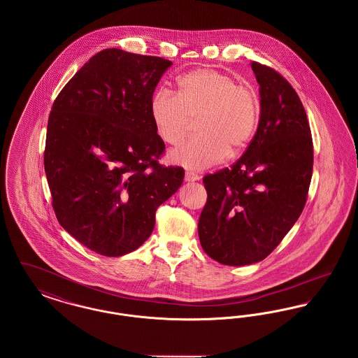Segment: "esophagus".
Listing matches in <instances>:
<instances>
[{"label": "esophagus", "instance_id": "34e87169", "mask_svg": "<svg viewBox=\"0 0 358 358\" xmlns=\"http://www.w3.org/2000/svg\"><path fill=\"white\" fill-rule=\"evenodd\" d=\"M197 180H199V176H197V174L190 173V171L185 173V181H187V182H194V181H197Z\"/></svg>", "mask_w": 358, "mask_h": 358}]
</instances>
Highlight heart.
I'll return each mask as SVG.
<instances>
[{"instance_id": "b5f03b06", "label": "heart", "mask_w": 358, "mask_h": 358, "mask_svg": "<svg viewBox=\"0 0 358 358\" xmlns=\"http://www.w3.org/2000/svg\"><path fill=\"white\" fill-rule=\"evenodd\" d=\"M157 134L169 145L182 142L192 122L194 138L169 153V161L189 171H204L225 154L241 153L251 142L259 120V99L251 88L216 69H197L177 82V96L157 91L150 99Z\"/></svg>"}]
</instances>
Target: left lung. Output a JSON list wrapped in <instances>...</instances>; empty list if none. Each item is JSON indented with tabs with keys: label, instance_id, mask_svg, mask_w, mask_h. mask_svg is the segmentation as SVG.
I'll use <instances>...</instances> for the list:
<instances>
[{
	"label": "left lung",
	"instance_id": "left-lung-1",
	"mask_svg": "<svg viewBox=\"0 0 358 358\" xmlns=\"http://www.w3.org/2000/svg\"><path fill=\"white\" fill-rule=\"evenodd\" d=\"M260 95L255 136L228 169L205 176L208 200L199 220L205 252L227 266L270 255L306 204L313 139L295 90L273 69L251 63Z\"/></svg>",
	"mask_w": 358,
	"mask_h": 358
}]
</instances>
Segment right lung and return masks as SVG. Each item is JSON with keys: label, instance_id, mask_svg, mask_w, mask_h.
Here are the masks:
<instances>
[{"label": "right lung", "instance_id": "1", "mask_svg": "<svg viewBox=\"0 0 358 358\" xmlns=\"http://www.w3.org/2000/svg\"><path fill=\"white\" fill-rule=\"evenodd\" d=\"M171 64L103 50L52 106L44 169L55 215L99 255L141 247L153 232L157 208L182 185L184 169L157 162L165 143L150 117L154 90Z\"/></svg>", "mask_w": 358, "mask_h": 358}]
</instances>
